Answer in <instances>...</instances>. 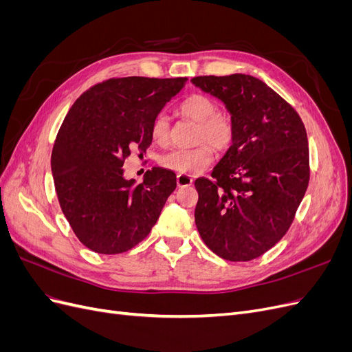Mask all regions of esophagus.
Returning a JSON list of instances; mask_svg holds the SVG:
<instances>
[{"label": "esophagus", "instance_id": "1", "mask_svg": "<svg viewBox=\"0 0 352 352\" xmlns=\"http://www.w3.org/2000/svg\"><path fill=\"white\" fill-rule=\"evenodd\" d=\"M176 182H177V186H179V188H185V186L192 185L194 179L190 177V176H186V175H177Z\"/></svg>", "mask_w": 352, "mask_h": 352}]
</instances>
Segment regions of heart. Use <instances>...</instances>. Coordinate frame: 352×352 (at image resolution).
Listing matches in <instances>:
<instances>
[{
    "label": "heart",
    "instance_id": "obj_1",
    "mask_svg": "<svg viewBox=\"0 0 352 352\" xmlns=\"http://www.w3.org/2000/svg\"><path fill=\"white\" fill-rule=\"evenodd\" d=\"M180 113L198 123L195 142H208L216 150H228L235 140V122L229 113L219 111L217 102L208 95L194 94L180 104ZM154 142L164 145L170 140V123L166 114H158L151 124ZM209 145V146H210ZM201 144L189 150H173L160 160L166 168L179 175L192 176L207 168L212 162V150Z\"/></svg>",
    "mask_w": 352,
    "mask_h": 352
}]
</instances>
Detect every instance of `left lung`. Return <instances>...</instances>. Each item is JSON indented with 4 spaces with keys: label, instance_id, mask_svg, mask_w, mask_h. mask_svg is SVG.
<instances>
[{
    "label": "left lung",
    "instance_id": "8db88e82",
    "mask_svg": "<svg viewBox=\"0 0 352 352\" xmlns=\"http://www.w3.org/2000/svg\"><path fill=\"white\" fill-rule=\"evenodd\" d=\"M190 82L225 104L235 122V140L212 168V180H195L197 229L219 257L254 260L285 236L305 195L310 166L304 123L280 95L250 74Z\"/></svg>",
    "mask_w": 352,
    "mask_h": 352
}]
</instances>
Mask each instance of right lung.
<instances>
[{"label": "right lung", "instance_id": "1", "mask_svg": "<svg viewBox=\"0 0 352 352\" xmlns=\"http://www.w3.org/2000/svg\"><path fill=\"white\" fill-rule=\"evenodd\" d=\"M186 78H120L95 85L72 105L51 155L60 207L74 235L98 254H120L148 236L176 175L154 167L144 182L124 177L123 163L153 142L151 124L185 88Z\"/></svg>", "mask_w": 352, "mask_h": 352}]
</instances>
